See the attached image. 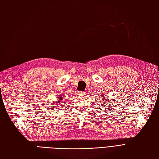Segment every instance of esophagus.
I'll return each mask as SVG.
<instances>
[{
	"mask_svg": "<svg viewBox=\"0 0 159 159\" xmlns=\"http://www.w3.org/2000/svg\"><path fill=\"white\" fill-rule=\"evenodd\" d=\"M78 94H79V95H80V96H84V95H85V92L80 91V92H78Z\"/></svg>",
	"mask_w": 159,
	"mask_h": 159,
	"instance_id": "obj_1",
	"label": "esophagus"
}]
</instances>
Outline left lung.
I'll return each instance as SVG.
<instances>
[{
  "instance_id": "1",
  "label": "left lung",
  "mask_w": 159,
  "mask_h": 159,
  "mask_svg": "<svg viewBox=\"0 0 159 159\" xmlns=\"http://www.w3.org/2000/svg\"><path fill=\"white\" fill-rule=\"evenodd\" d=\"M100 99L98 100V101L100 102V103H102L103 104H102V105L103 106H106V103H107L108 105H109V102H110V100L109 98V96H105L104 94H102L101 96H100ZM104 104L105 105L104 106L103 104Z\"/></svg>"
}]
</instances>
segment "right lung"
<instances>
[{
	"label": "right lung",
	"mask_w": 159,
	"mask_h": 159,
	"mask_svg": "<svg viewBox=\"0 0 159 159\" xmlns=\"http://www.w3.org/2000/svg\"><path fill=\"white\" fill-rule=\"evenodd\" d=\"M63 95H60L59 98H58V100H56V101L55 102V103L56 104H57V107H59V104L62 103V102H63ZM51 107H52V106H51Z\"/></svg>",
	"instance_id": "right-lung-1"
}]
</instances>
